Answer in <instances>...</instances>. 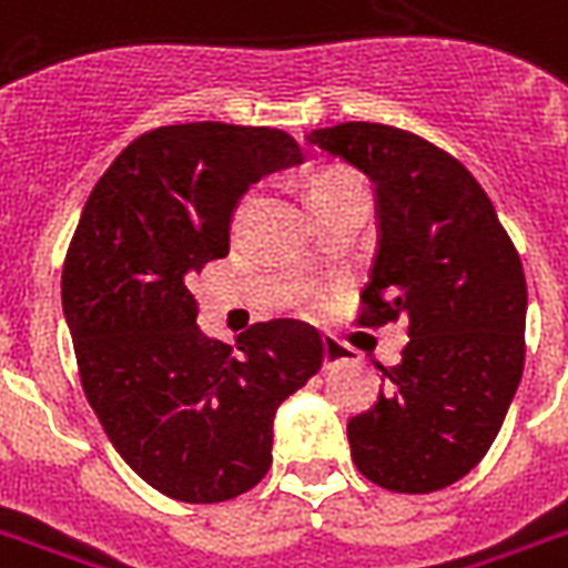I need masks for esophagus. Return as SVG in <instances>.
<instances>
[{"instance_id": "esophagus-1", "label": "esophagus", "mask_w": 568, "mask_h": 568, "mask_svg": "<svg viewBox=\"0 0 568 568\" xmlns=\"http://www.w3.org/2000/svg\"><path fill=\"white\" fill-rule=\"evenodd\" d=\"M339 363H348V352L342 348L339 342L324 339V369H333V366H339Z\"/></svg>"}]
</instances>
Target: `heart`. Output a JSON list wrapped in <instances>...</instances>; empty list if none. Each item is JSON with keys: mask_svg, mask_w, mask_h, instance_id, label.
Wrapping results in <instances>:
<instances>
[{"mask_svg": "<svg viewBox=\"0 0 568 568\" xmlns=\"http://www.w3.org/2000/svg\"><path fill=\"white\" fill-rule=\"evenodd\" d=\"M348 184H357V179L348 175V172H324V175H318V179L310 184V199L318 196V193H327V190L348 187ZM241 211H244V207H241Z\"/></svg>", "mask_w": 568, "mask_h": 568, "instance_id": "heart-1", "label": "heart"}]
</instances>
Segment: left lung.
Instances as JSON below:
<instances>
[{"instance_id": "left-lung-1", "label": "left lung", "mask_w": 568, "mask_h": 568, "mask_svg": "<svg viewBox=\"0 0 568 568\" xmlns=\"http://www.w3.org/2000/svg\"><path fill=\"white\" fill-rule=\"evenodd\" d=\"M306 142L375 184L378 255L357 324L408 318L402 363L378 366L387 393L348 419L354 465L405 495L453 486L488 453L525 369L518 250L479 181L408 130L345 121Z\"/></svg>"}]
</instances>
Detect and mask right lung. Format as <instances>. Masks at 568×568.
<instances>
[{
    "mask_svg": "<svg viewBox=\"0 0 568 568\" xmlns=\"http://www.w3.org/2000/svg\"><path fill=\"white\" fill-rule=\"evenodd\" d=\"M303 163L274 128L223 121L142 133L94 184L62 271V310L85 399L160 495L220 504L271 467L274 417L322 369L324 342L294 318L232 345L199 331L187 276L229 253L237 199Z\"/></svg>",
    "mask_w": 568,
    "mask_h": 568,
    "instance_id": "obj_1",
    "label": "right lung"
}]
</instances>
